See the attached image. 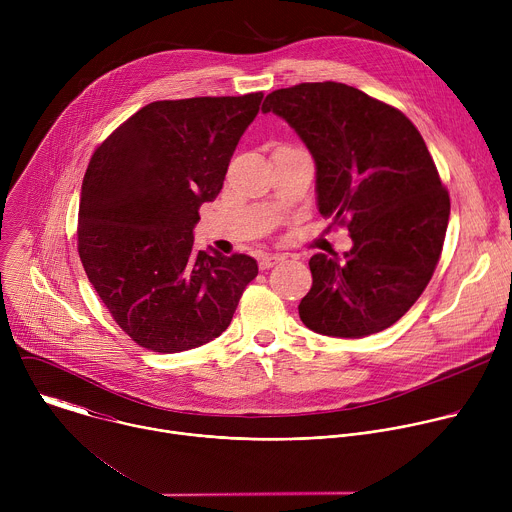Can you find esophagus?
<instances>
[{
	"label": "esophagus",
	"instance_id": "obj_1",
	"mask_svg": "<svg viewBox=\"0 0 512 512\" xmlns=\"http://www.w3.org/2000/svg\"><path fill=\"white\" fill-rule=\"evenodd\" d=\"M285 257L283 255H279V253H271V255H263L261 259H259V267L261 269H269V267H273V265H277V263H281Z\"/></svg>",
	"mask_w": 512,
	"mask_h": 512
}]
</instances>
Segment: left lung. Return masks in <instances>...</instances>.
I'll use <instances>...</instances> for the list:
<instances>
[{
  "label": "left lung",
  "mask_w": 512,
  "mask_h": 512,
  "mask_svg": "<svg viewBox=\"0 0 512 512\" xmlns=\"http://www.w3.org/2000/svg\"><path fill=\"white\" fill-rule=\"evenodd\" d=\"M316 164L318 210L352 239L344 257L316 253L298 310L324 336L393 326L440 261L450 196L417 127L395 107L342 83H302L265 97Z\"/></svg>",
  "instance_id": "left-lung-1"
}]
</instances>
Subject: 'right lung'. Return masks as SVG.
<instances>
[{
  "label": "right lung",
  "mask_w": 512,
  "mask_h": 512,
  "mask_svg": "<svg viewBox=\"0 0 512 512\" xmlns=\"http://www.w3.org/2000/svg\"><path fill=\"white\" fill-rule=\"evenodd\" d=\"M263 93L156 101L93 154L79 206V255L119 328L154 352L221 336L259 267L194 249L198 208L223 188Z\"/></svg>",
  "instance_id": "1"
}]
</instances>
